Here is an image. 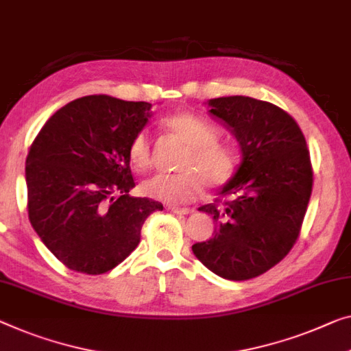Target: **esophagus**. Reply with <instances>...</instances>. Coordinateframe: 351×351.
Returning <instances> with one entry per match:
<instances>
[{
  "instance_id": "34e87169",
  "label": "esophagus",
  "mask_w": 351,
  "mask_h": 351,
  "mask_svg": "<svg viewBox=\"0 0 351 351\" xmlns=\"http://www.w3.org/2000/svg\"><path fill=\"white\" fill-rule=\"evenodd\" d=\"M171 213H175V214H180V216H186V214H191L192 213V209H189V208H178V206H170L169 208Z\"/></svg>"
}]
</instances>
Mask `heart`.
I'll list each match as a JSON object with an SVG mask.
<instances>
[{
    "mask_svg": "<svg viewBox=\"0 0 351 351\" xmlns=\"http://www.w3.org/2000/svg\"><path fill=\"white\" fill-rule=\"evenodd\" d=\"M171 135L186 145V151L178 164L176 175H156L146 180L142 191L146 197L169 205L191 202L208 187H221L233 176L237 169V153L232 146L217 140V130L205 119L192 113H176L164 119ZM129 159L137 170H148L153 162L151 140L146 130L132 138Z\"/></svg>",
    "mask_w": 351,
    "mask_h": 351,
    "instance_id": "heart-1",
    "label": "heart"
}]
</instances>
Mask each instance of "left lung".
<instances>
[{
	"instance_id": "1",
	"label": "left lung",
	"mask_w": 351,
	"mask_h": 351,
	"mask_svg": "<svg viewBox=\"0 0 351 351\" xmlns=\"http://www.w3.org/2000/svg\"><path fill=\"white\" fill-rule=\"evenodd\" d=\"M205 106L234 135L241 162L219 191L233 200L198 208L217 227L192 252L223 279H254L279 263L300 234L312 193L309 149L295 119L273 104L228 96Z\"/></svg>"
}]
</instances>
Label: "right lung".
<instances>
[{
    "instance_id": "obj_1",
    "label": "right lung",
    "mask_w": 351,
    "mask_h": 351,
    "mask_svg": "<svg viewBox=\"0 0 351 351\" xmlns=\"http://www.w3.org/2000/svg\"><path fill=\"white\" fill-rule=\"evenodd\" d=\"M151 104L107 94L60 108L31 145L25 180L28 216L45 247L77 273L104 274L137 247L159 202L130 197L129 145Z\"/></svg>"
}]
</instances>
